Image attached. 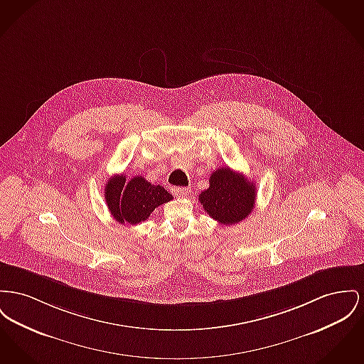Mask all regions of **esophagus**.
<instances>
[{
	"instance_id": "obj_1",
	"label": "esophagus",
	"mask_w": 364,
	"mask_h": 364,
	"mask_svg": "<svg viewBox=\"0 0 364 364\" xmlns=\"http://www.w3.org/2000/svg\"><path fill=\"white\" fill-rule=\"evenodd\" d=\"M173 193H176L177 196H186V195H188L190 190L186 187H176V188H173Z\"/></svg>"
}]
</instances>
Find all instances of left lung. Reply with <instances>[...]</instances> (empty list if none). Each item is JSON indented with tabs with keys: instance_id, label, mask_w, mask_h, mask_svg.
<instances>
[{
	"instance_id": "obj_1",
	"label": "left lung",
	"mask_w": 364,
	"mask_h": 364,
	"mask_svg": "<svg viewBox=\"0 0 364 364\" xmlns=\"http://www.w3.org/2000/svg\"><path fill=\"white\" fill-rule=\"evenodd\" d=\"M256 186L230 168H218L209 178V188L199 193L205 212L223 225L245 220L256 205Z\"/></svg>"
}]
</instances>
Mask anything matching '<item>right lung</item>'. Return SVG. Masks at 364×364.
Segmentation results:
<instances>
[{
    "label": "right lung",
    "instance_id": "1",
    "mask_svg": "<svg viewBox=\"0 0 364 364\" xmlns=\"http://www.w3.org/2000/svg\"><path fill=\"white\" fill-rule=\"evenodd\" d=\"M105 198L111 215L119 223L132 225L146 221L161 205L173 199L161 186H154L141 176H134L127 183L124 174L108 178Z\"/></svg>",
    "mask_w": 364,
    "mask_h": 364
}]
</instances>
